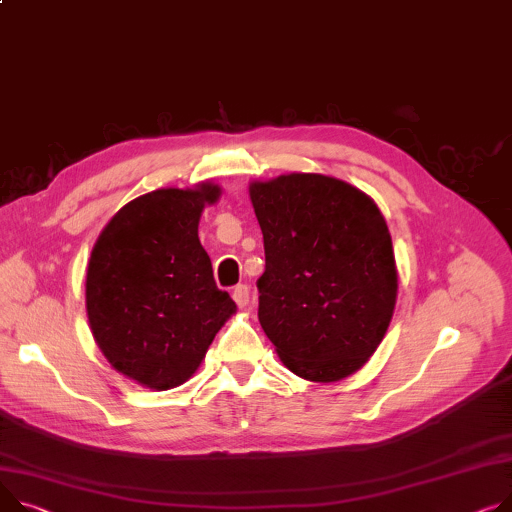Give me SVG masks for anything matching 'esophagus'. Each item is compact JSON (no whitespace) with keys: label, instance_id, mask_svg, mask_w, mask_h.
Returning <instances> with one entry per match:
<instances>
[{"label":"esophagus","instance_id":"obj_1","mask_svg":"<svg viewBox=\"0 0 512 512\" xmlns=\"http://www.w3.org/2000/svg\"><path fill=\"white\" fill-rule=\"evenodd\" d=\"M232 298L238 306H245L249 302V288L245 284H238L234 290H232Z\"/></svg>","mask_w":512,"mask_h":512}]
</instances>
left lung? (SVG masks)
Listing matches in <instances>:
<instances>
[{"label":"left lung","instance_id":"left-lung-1","mask_svg":"<svg viewBox=\"0 0 512 512\" xmlns=\"http://www.w3.org/2000/svg\"><path fill=\"white\" fill-rule=\"evenodd\" d=\"M263 232L259 323L286 368L315 383L346 379L383 342L397 298L387 222L366 193L315 173L255 181Z\"/></svg>","mask_w":512,"mask_h":512}]
</instances>
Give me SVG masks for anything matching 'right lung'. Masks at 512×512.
<instances>
[{
    "instance_id": "add662e5",
    "label": "right lung",
    "mask_w": 512,
    "mask_h": 512,
    "mask_svg": "<svg viewBox=\"0 0 512 512\" xmlns=\"http://www.w3.org/2000/svg\"><path fill=\"white\" fill-rule=\"evenodd\" d=\"M220 187L156 189L123 206L100 232L86 271V313L100 352L144 387L193 377L236 311L218 290L197 226Z\"/></svg>"
}]
</instances>
